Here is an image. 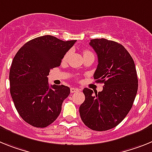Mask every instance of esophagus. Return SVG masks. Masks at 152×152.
I'll use <instances>...</instances> for the list:
<instances>
[{
	"label": "esophagus",
	"mask_w": 152,
	"mask_h": 152,
	"mask_svg": "<svg viewBox=\"0 0 152 152\" xmlns=\"http://www.w3.org/2000/svg\"><path fill=\"white\" fill-rule=\"evenodd\" d=\"M79 91H80V89H77V88H71L70 89L71 93H75V92H77Z\"/></svg>",
	"instance_id": "34e87169"
}]
</instances>
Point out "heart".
<instances>
[{
  "label": "heart",
  "instance_id": "heart-1",
  "mask_svg": "<svg viewBox=\"0 0 152 152\" xmlns=\"http://www.w3.org/2000/svg\"><path fill=\"white\" fill-rule=\"evenodd\" d=\"M88 54H92V53L90 52V51L87 50H84V52H83V56H85V55H88ZM68 56H69V53H67L66 54L65 56H64V58H63V60H66L67 57H68Z\"/></svg>",
  "mask_w": 152,
  "mask_h": 152
}]
</instances>
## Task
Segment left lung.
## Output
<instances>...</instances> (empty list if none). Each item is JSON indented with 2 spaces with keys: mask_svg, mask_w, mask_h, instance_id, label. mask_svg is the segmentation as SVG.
Wrapping results in <instances>:
<instances>
[{
  "mask_svg": "<svg viewBox=\"0 0 152 152\" xmlns=\"http://www.w3.org/2000/svg\"><path fill=\"white\" fill-rule=\"evenodd\" d=\"M89 45L98 56L93 77L104 83L101 92L83 90L85 101L80 105L82 121L94 131L115 128L132 109L138 91L134 60L122 44L106 39H91Z\"/></svg>",
  "mask_w": 152,
  "mask_h": 152,
  "instance_id": "1",
  "label": "left lung"
}]
</instances>
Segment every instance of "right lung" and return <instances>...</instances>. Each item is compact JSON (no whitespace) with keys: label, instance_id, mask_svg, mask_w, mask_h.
<instances>
[{"label":"right lung","instance_id":"right-lung-1","mask_svg":"<svg viewBox=\"0 0 152 152\" xmlns=\"http://www.w3.org/2000/svg\"><path fill=\"white\" fill-rule=\"evenodd\" d=\"M76 41L39 37L25 43L14 56L9 74L10 95L20 117L30 125L47 127L60 114L70 89L63 85L50 86L47 76L60 66Z\"/></svg>","mask_w":152,"mask_h":152}]
</instances>
